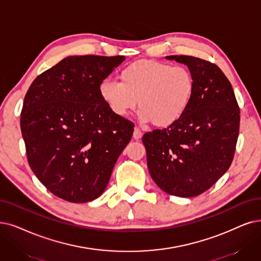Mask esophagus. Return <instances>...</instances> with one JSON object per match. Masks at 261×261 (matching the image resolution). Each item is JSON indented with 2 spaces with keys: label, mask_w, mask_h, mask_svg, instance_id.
<instances>
[{
  "label": "esophagus",
  "mask_w": 261,
  "mask_h": 261,
  "mask_svg": "<svg viewBox=\"0 0 261 261\" xmlns=\"http://www.w3.org/2000/svg\"><path fill=\"white\" fill-rule=\"evenodd\" d=\"M133 137H134V139H136V140H138V139H140L142 137V133H141V130L138 127H135L134 128Z\"/></svg>",
  "instance_id": "obj_1"
}]
</instances>
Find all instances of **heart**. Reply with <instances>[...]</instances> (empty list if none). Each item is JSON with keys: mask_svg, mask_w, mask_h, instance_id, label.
I'll return each instance as SVG.
<instances>
[{"mask_svg": "<svg viewBox=\"0 0 261 261\" xmlns=\"http://www.w3.org/2000/svg\"><path fill=\"white\" fill-rule=\"evenodd\" d=\"M120 82L103 80L98 87L99 96L110 111L120 118L140 109L141 123L168 127L178 122L189 107L194 79L184 66H171L161 62L139 60L125 66Z\"/></svg>", "mask_w": 261, "mask_h": 261, "instance_id": "heart-1", "label": "heart"}]
</instances>
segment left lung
Returning a JSON list of instances; mask_svg holds the SVG:
<instances>
[{
	"instance_id": "left-lung-1",
	"label": "left lung",
	"mask_w": 261,
	"mask_h": 261,
	"mask_svg": "<svg viewBox=\"0 0 261 261\" xmlns=\"http://www.w3.org/2000/svg\"><path fill=\"white\" fill-rule=\"evenodd\" d=\"M166 59L189 67L194 92L178 122L143 135L148 169L167 194L195 197L209 190L230 167L240 109L231 83L220 67L190 56Z\"/></svg>"
}]
</instances>
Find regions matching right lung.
<instances>
[{"label":"right lung","mask_w":261,"mask_h":261,"mask_svg":"<svg viewBox=\"0 0 261 261\" xmlns=\"http://www.w3.org/2000/svg\"><path fill=\"white\" fill-rule=\"evenodd\" d=\"M125 57L70 56L40 74L21 111L28 162L47 190L69 202L98 198L134 125L113 114L98 87Z\"/></svg>","instance_id":"right-lung-1"}]
</instances>
